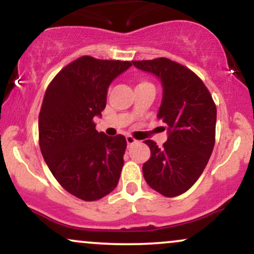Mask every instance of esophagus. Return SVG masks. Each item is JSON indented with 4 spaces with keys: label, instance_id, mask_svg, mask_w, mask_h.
<instances>
[{
    "label": "esophagus",
    "instance_id": "esophagus-1",
    "mask_svg": "<svg viewBox=\"0 0 254 254\" xmlns=\"http://www.w3.org/2000/svg\"><path fill=\"white\" fill-rule=\"evenodd\" d=\"M127 147H131V145H132V144L137 143V141H136L135 138H133V137L127 136Z\"/></svg>",
    "mask_w": 254,
    "mask_h": 254
}]
</instances>
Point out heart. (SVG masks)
<instances>
[{
	"instance_id": "1",
	"label": "heart",
	"mask_w": 254,
	"mask_h": 254,
	"mask_svg": "<svg viewBox=\"0 0 254 254\" xmlns=\"http://www.w3.org/2000/svg\"><path fill=\"white\" fill-rule=\"evenodd\" d=\"M144 83H148V82H145V81H142V82L139 83V84H144ZM139 84H138V86H139Z\"/></svg>"
}]
</instances>
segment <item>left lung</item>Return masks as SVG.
<instances>
[{"label":"left lung","instance_id":"left-lung-1","mask_svg":"<svg viewBox=\"0 0 254 254\" xmlns=\"http://www.w3.org/2000/svg\"><path fill=\"white\" fill-rule=\"evenodd\" d=\"M139 70L155 75L162 84L157 118L167 127L162 147L151 139L150 159L143 177L153 190L166 197L184 193L197 182L215 144L216 106L203 81L190 69L168 58L132 61Z\"/></svg>","mask_w":254,"mask_h":254}]
</instances>
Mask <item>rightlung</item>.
Segmentation results:
<instances>
[{"label":"right lung","instance_id":"obj_1","mask_svg":"<svg viewBox=\"0 0 254 254\" xmlns=\"http://www.w3.org/2000/svg\"><path fill=\"white\" fill-rule=\"evenodd\" d=\"M132 65L127 61L77 58L55 76L39 113V145L49 170L69 193L97 200L117 186L127 139L95 130L107 90Z\"/></svg>","mask_w":254,"mask_h":254}]
</instances>
